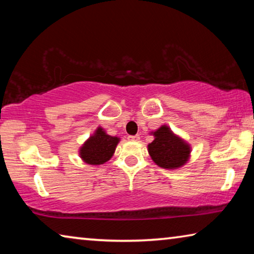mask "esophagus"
Listing matches in <instances>:
<instances>
[{
  "mask_svg": "<svg viewBox=\"0 0 254 254\" xmlns=\"http://www.w3.org/2000/svg\"><path fill=\"white\" fill-rule=\"evenodd\" d=\"M128 140H131V141H139L140 140V135L139 134L130 135V136H128Z\"/></svg>",
  "mask_w": 254,
  "mask_h": 254,
  "instance_id": "esophagus-1",
  "label": "esophagus"
}]
</instances>
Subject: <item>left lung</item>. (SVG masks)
<instances>
[{"label": "left lung", "mask_w": 254, "mask_h": 254, "mask_svg": "<svg viewBox=\"0 0 254 254\" xmlns=\"http://www.w3.org/2000/svg\"><path fill=\"white\" fill-rule=\"evenodd\" d=\"M154 140L148 145L152 160L159 167L177 169L188 161L190 147L180 139L167 126H162L153 132Z\"/></svg>", "instance_id": "obj_1"}]
</instances>
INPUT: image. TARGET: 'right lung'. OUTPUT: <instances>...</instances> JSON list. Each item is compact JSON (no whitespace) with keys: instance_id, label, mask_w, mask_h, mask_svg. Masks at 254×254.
Wrapping results in <instances>:
<instances>
[{"instance_id":"add662e5","label":"right lung","mask_w":254,"mask_h":254,"mask_svg":"<svg viewBox=\"0 0 254 254\" xmlns=\"http://www.w3.org/2000/svg\"><path fill=\"white\" fill-rule=\"evenodd\" d=\"M119 141L120 137L106 134L102 127H97L80 148V158L88 165H103L113 156Z\"/></svg>"}]
</instances>
